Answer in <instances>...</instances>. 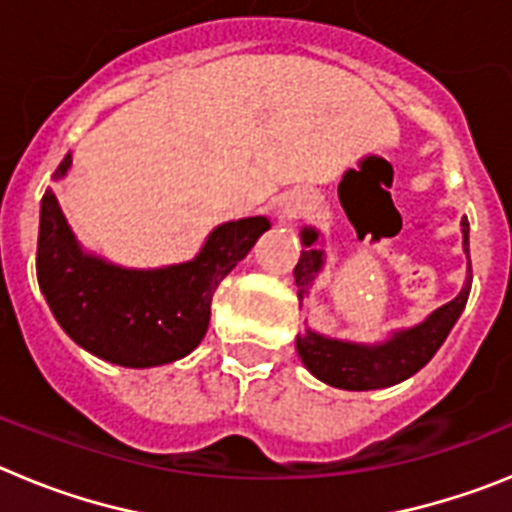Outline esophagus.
I'll return each mask as SVG.
<instances>
[{
	"label": "esophagus",
	"instance_id": "obj_1",
	"mask_svg": "<svg viewBox=\"0 0 512 512\" xmlns=\"http://www.w3.org/2000/svg\"><path fill=\"white\" fill-rule=\"evenodd\" d=\"M297 210H287V217H295Z\"/></svg>",
	"mask_w": 512,
	"mask_h": 512
}]
</instances>
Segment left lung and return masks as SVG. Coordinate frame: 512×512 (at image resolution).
Segmentation results:
<instances>
[{"instance_id":"1","label":"left lung","mask_w":512,"mask_h":512,"mask_svg":"<svg viewBox=\"0 0 512 512\" xmlns=\"http://www.w3.org/2000/svg\"><path fill=\"white\" fill-rule=\"evenodd\" d=\"M461 233H464V251L469 256V220H461ZM318 241V233L312 228L302 230V243L307 251L300 253V261L295 266L297 297L305 300L307 287L312 284L315 274L323 266V251L312 248ZM472 279H467L459 297L438 307L425 323L415 325L410 330H402L397 336L382 346H359V343H343L333 338H323L318 333L307 330L305 336H297V354L302 364L310 369V374L320 382L338 387V390H379V387H392L402 379L413 377L428 361L436 356L441 343L451 333L454 323L459 320L461 310L469 300Z\"/></svg>"}]
</instances>
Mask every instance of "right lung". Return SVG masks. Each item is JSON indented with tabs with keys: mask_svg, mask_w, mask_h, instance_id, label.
<instances>
[{
	"mask_svg": "<svg viewBox=\"0 0 512 512\" xmlns=\"http://www.w3.org/2000/svg\"><path fill=\"white\" fill-rule=\"evenodd\" d=\"M71 153L56 169L69 171ZM266 217H246L212 230L200 256L156 271L120 269L81 253L56 194L40 202L38 284L61 325L81 348L133 369L169 364L200 346L217 284L269 230Z\"/></svg>",
	"mask_w": 512,
	"mask_h": 512,
	"instance_id": "right-lung-1",
	"label": "right lung"
}]
</instances>
